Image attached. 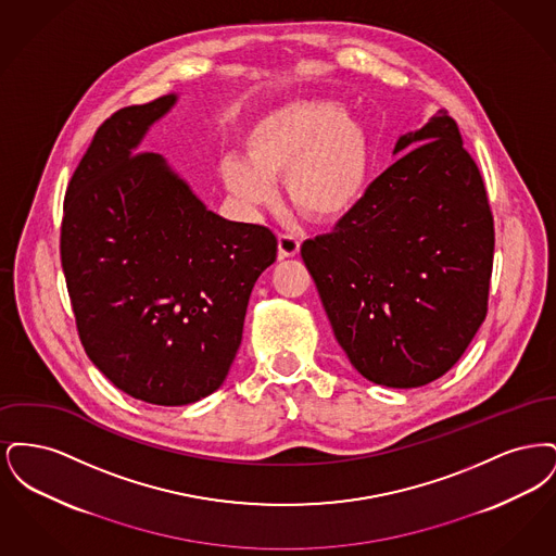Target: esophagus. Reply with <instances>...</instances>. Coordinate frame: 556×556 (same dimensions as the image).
Listing matches in <instances>:
<instances>
[{"mask_svg": "<svg viewBox=\"0 0 556 556\" xmlns=\"http://www.w3.org/2000/svg\"><path fill=\"white\" fill-rule=\"evenodd\" d=\"M300 252V241L293 236H279V261L293 258Z\"/></svg>", "mask_w": 556, "mask_h": 556, "instance_id": "esophagus-1", "label": "esophagus"}]
</instances>
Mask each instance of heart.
<instances>
[{"instance_id": "b5f03b06", "label": "heart", "mask_w": 556, "mask_h": 556, "mask_svg": "<svg viewBox=\"0 0 556 556\" xmlns=\"http://www.w3.org/2000/svg\"><path fill=\"white\" fill-rule=\"evenodd\" d=\"M245 160L225 159L220 177L248 208H263L283 179L291 206L329 225L356 211L375 168L369 127L338 100L302 98L266 112L245 135Z\"/></svg>"}]
</instances>
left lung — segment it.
I'll use <instances>...</instances> for the list:
<instances>
[{"label":"left lung","instance_id":"8db88e82","mask_svg":"<svg viewBox=\"0 0 556 556\" xmlns=\"http://www.w3.org/2000/svg\"><path fill=\"white\" fill-rule=\"evenodd\" d=\"M394 154L358 208L300 252L352 367L408 390L452 369L481 327L494 220L448 112L400 135Z\"/></svg>","mask_w":556,"mask_h":556}]
</instances>
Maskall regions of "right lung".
I'll list each match as a JSON object with an SVG mask.
<instances>
[{"label":"right lung","mask_w":556,"mask_h":556,"mask_svg":"<svg viewBox=\"0 0 556 556\" xmlns=\"http://www.w3.org/2000/svg\"><path fill=\"white\" fill-rule=\"evenodd\" d=\"M177 93L114 112L64 200L62 268L91 363L125 394L184 406L231 369L256 279L277 258L263 225L233 223L139 146Z\"/></svg>","instance_id":"1"}]
</instances>
